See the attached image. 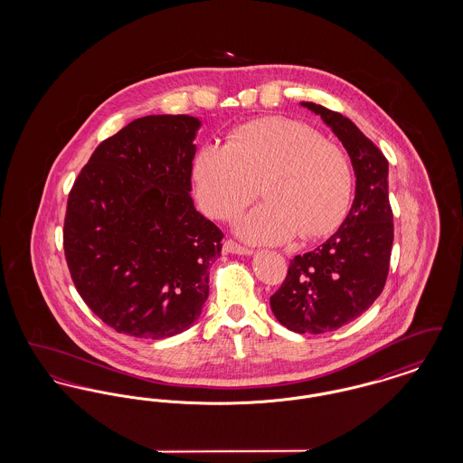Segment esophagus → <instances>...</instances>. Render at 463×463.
<instances>
[{"mask_svg": "<svg viewBox=\"0 0 463 463\" xmlns=\"http://www.w3.org/2000/svg\"><path fill=\"white\" fill-rule=\"evenodd\" d=\"M223 251L225 253H236V255H251L253 253V250L242 246V244L234 241V240H225V242H223Z\"/></svg>", "mask_w": 463, "mask_h": 463, "instance_id": "esophagus-1", "label": "esophagus"}]
</instances>
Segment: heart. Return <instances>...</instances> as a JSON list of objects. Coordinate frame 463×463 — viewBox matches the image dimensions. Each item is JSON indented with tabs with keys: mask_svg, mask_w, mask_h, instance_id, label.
<instances>
[{
	"mask_svg": "<svg viewBox=\"0 0 463 463\" xmlns=\"http://www.w3.org/2000/svg\"><path fill=\"white\" fill-rule=\"evenodd\" d=\"M201 208L229 221L259 196L267 203L238 222L253 242H281L298 232L317 240L344 221L353 172L344 151L317 130L288 118H260L234 128L225 146L204 144L194 157Z\"/></svg>",
	"mask_w": 463,
	"mask_h": 463,
	"instance_id": "1",
	"label": "heart"
}]
</instances>
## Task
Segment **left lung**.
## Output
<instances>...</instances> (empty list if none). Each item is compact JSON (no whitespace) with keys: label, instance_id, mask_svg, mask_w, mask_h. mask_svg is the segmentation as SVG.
I'll return each mask as SVG.
<instances>
[{"label":"left lung","instance_id":"left-lung-1","mask_svg":"<svg viewBox=\"0 0 463 463\" xmlns=\"http://www.w3.org/2000/svg\"><path fill=\"white\" fill-rule=\"evenodd\" d=\"M323 118L351 156L355 198L340 229L316 250L297 255L270 297L276 319L297 333H326L349 325L373 304L389 274L394 241L389 163L340 112L304 102Z\"/></svg>","mask_w":463,"mask_h":463}]
</instances>
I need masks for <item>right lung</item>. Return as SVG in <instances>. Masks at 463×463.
Segmentation results:
<instances>
[{
    "label": "right lung",
    "instance_id": "right-lung-1",
    "mask_svg": "<svg viewBox=\"0 0 463 463\" xmlns=\"http://www.w3.org/2000/svg\"><path fill=\"white\" fill-rule=\"evenodd\" d=\"M198 118H138L100 142L67 198L72 283L108 326L137 338L191 328L208 298L221 229L191 198Z\"/></svg>",
    "mask_w": 463,
    "mask_h": 463
}]
</instances>
